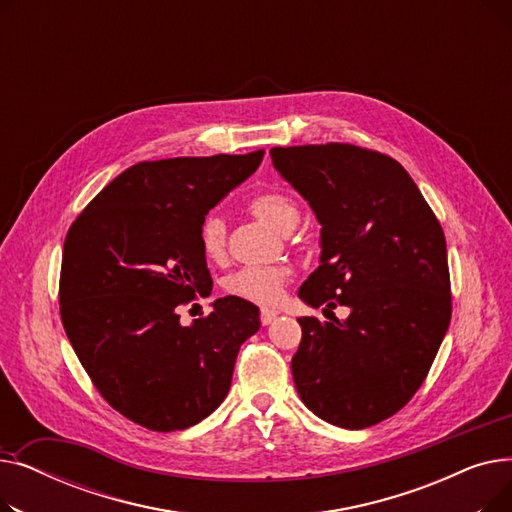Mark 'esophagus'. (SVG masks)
<instances>
[{"label":"esophagus","instance_id":"esophagus-1","mask_svg":"<svg viewBox=\"0 0 512 512\" xmlns=\"http://www.w3.org/2000/svg\"><path fill=\"white\" fill-rule=\"evenodd\" d=\"M276 317H278V311H274V309H261V324L263 326H270Z\"/></svg>","mask_w":512,"mask_h":512}]
</instances>
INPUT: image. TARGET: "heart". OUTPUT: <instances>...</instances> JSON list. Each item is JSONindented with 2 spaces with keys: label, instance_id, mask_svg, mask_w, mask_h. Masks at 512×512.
I'll return each instance as SVG.
<instances>
[{
  "label": "heart",
  "instance_id": "1",
  "mask_svg": "<svg viewBox=\"0 0 512 512\" xmlns=\"http://www.w3.org/2000/svg\"><path fill=\"white\" fill-rule=\"evenodd\" d=\"M249 209L270 228L286 234L297 228L301 209L284 193H261L249 201ZM199 240L209 259H220L226 251V220L220 213H209L201 224ZM292 270L286 265L242 267L224 280V288L232 297L259 305H274L284 292Z\"/></svg>",
  "mask_w": 512,
  "mask_h": 512
}]
</instances>
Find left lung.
Segmentation results:
<instances>
[{
  "label": "left lung",
  "instance_id": "1",
  "mask_svg": "<svg viewBox=\"0 0 512 512\" xmlns=\"http://www.w3.org/2000/svg\"><path fill=\"white\" fill-rule=\"evenodd\" d=\"M270 155L321 226L319 267L301 301L351 311L346 319H299L294 386L319 419L344 429L375 425L413 398L446 336L442 226L388 155L344 143L274 147Z\"/></svg>",
  "mask_w": 512,
  "mask_h": 512
}]
</instances>
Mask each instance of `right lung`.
<instances>
[{
	"label": "right lung",
	"mask_w": 512,
	"mask_h": 512,
	"mask_svg": "<svg viewBox=\"0 0 512 512\" xmlns=\"http://www.w3.org/2000/svg\"><path fill=\"white\" fill-rule=\"evenodd\" d=\"M263 149L172 157L124 170L70 226L60 278L66 336L110 405L153 432L186 429L222 405L259 309L238 297L180 324L178 307L211 292L199 240L209 209L245 182ZM209 294V293H207Z\"/></svg>",
	"instance_id": "right-lung-1"
}]
</instances>
